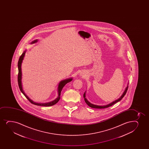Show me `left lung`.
I'll list each match as a JSON object with an SVG mask.
<instances>
[{"label":"left lung","mask_w":149,"mask_h":149,"mask_svg":"<svg viewBox=\"0 0 149 149\" xmlns=\"http://www.w3.org/2000/svg\"><path fill=\"white\" fill-rule=\"evenodd\" d=\"M128 85L127 86L126 88V89H125L124 92L123 93V94L121 96L119 99H117L116 100H115V101H113V102L111 103H110L109 104L106 105H105V106H98V105H96L93 104L92 103L89 102V101H88L87 99L86 98V93H84V101L86 102V103L89 107H91V108H98V109L107 108V107H109L110 106H111L112 105H113V104H114L118 102V101H120V100L124 97V96L125 95V94H126L127 91V90H128Z\"/></svg>","instance_id":"8db88e82"}]
</instances>
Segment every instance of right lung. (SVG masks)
Listing matches in <instances>:
<instances>
[{"instance_id": "obj_1", "label": "right lung", "mask_w": 149, "mask_h": 149, "mask_svg": "<svg viewBox=\"0 0 149 149\" xmlns=\"http://www.w3.org/2000/svg\"><path fill=\"white\" fill-rule=\"evenodd\" d=\"M37 42V40H36L33 41L31 44L36 43ZM25 53H26V51H24V52L20 56L19 61H18V84L19 89H20V90L22 92L23 94H24L25 96L27 98L28 100L32 104H33L36 105H38V106H52V105H54L56 104V103L58 102L59 101V100H60V97H61V96H61V91H62L63 88L64 87V86H65V84H66L67 83L71 81L72 79L71 78V79H65V80L61 81L59 83V84H58V97L56 98V99L54 100V101H51V102H50L46 103H39L34 102V101H33L32 100L30 99V98L28 97L26 95L25 93H24L23 91L22 87V84H21V77H22V73H21V63H22V61L23 60V58H24Z\"/></svg>"}]
</instances>
